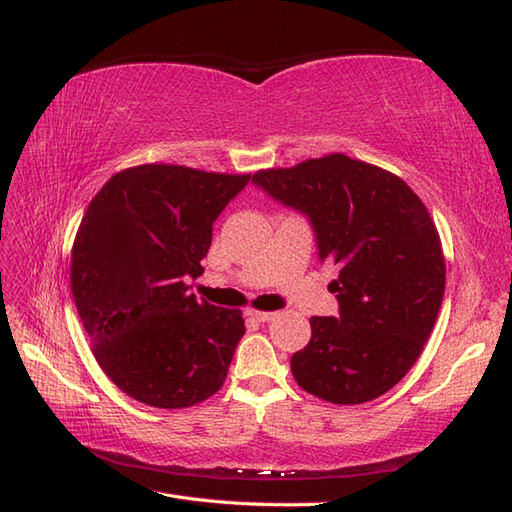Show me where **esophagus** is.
<instances>
[{"mask_svg":"<svg viewBox=\"0 0 512 512\" xmlns=\"http://www.w3.org/2000/svg\"><path fill=\"white\" fill-rule=\"evenodd\" d=\"M246 314H248V319H253L257 323H268L275 317V312H257V310H248Z\"/></svg>","mask_w":512,"mask_h":512,"instance_id":"34e87169","label":"esophagus"}]
</instances>
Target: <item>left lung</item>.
I'll return each instance as SVG.
<instances>
[{"label": "left lung", "mask_w": 512, "mask_h": 512, "mask_svg": "<svg viewBox=\"0 0 512 512\" xmlns=\"http://www.w3.org/2000/svg\"><path fill=\"white\" fill-rule=\"evenodd\" d=\"M255 187L310 220L339 268V317H312L292 376L334 405L383 396L418 361L444 297V255L427 206L394 173L345 154L257 171Z\"/></svg>", "instance_id": "obj_1"}]
</instances>
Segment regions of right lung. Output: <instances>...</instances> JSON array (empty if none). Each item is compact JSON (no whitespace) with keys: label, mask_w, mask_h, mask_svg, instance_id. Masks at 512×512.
<instances>
[{"label":"right lung","mask_w":512,"mask_h":512,"mask_svg":"<svg viewBox=\"0 0 512 512\" xmlns=\"http://www.w3.org/2000/svg\"><path fill=\"white\" fill-rule=\"evenodd\" d=\"M250 176L140 165L105 182L72 246L70 284L103 372L149 407L198 405L224 385L246 328L198 301L213 222Z\"/></svg>","instance_id":"1"}]
</instances>
